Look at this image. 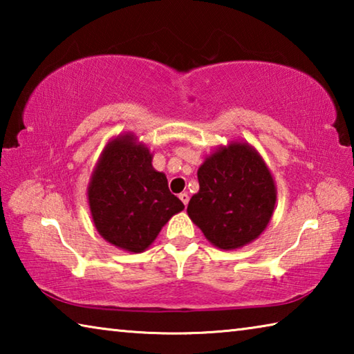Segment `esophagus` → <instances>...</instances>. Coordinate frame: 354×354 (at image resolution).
<instances>
[{
  "mask_svg": "<svg viewBox=\"0 0 354 354\" xmlns=\"http://www.w3.org/2000/svg\"><path fill=\"white\" fill-rule=\"evenodd\" d=\"M179 200H181L184 203V206H187L189 203V194H185V192H183V194H179Z\"/></svg>",
  "mask_w": 354,
  "mask_h": 354,
  "instance_id": "obj_1",
  "label": "esophagus"
}]
</instances>
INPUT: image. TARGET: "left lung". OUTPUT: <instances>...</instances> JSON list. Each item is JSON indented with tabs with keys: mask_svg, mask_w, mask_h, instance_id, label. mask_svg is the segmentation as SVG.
I'll return each mask as SVG.
<instances>
[{
	"mask_svg": "<svg viewBox=\"0 0 354 354\" xmlns=\"http://www.w3.org/2000/svg\"><path fill=\"white\" fill-rule=\"evenodd\" d=\"M196 175L200 190L190 198L187 214L214 247L242 248L266 231L274 212L277 185L254 147L241 140L220 145Z\"/></svg>",
	"mask_w": 354,
	"mask_h": 354,
	"instance_id": "8db88e82",
	"label": "left lung"
}]
</instances>
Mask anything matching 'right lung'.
<instances>
[{
  "instance_id": "add662e5",
  "label": "right lung",
  "mask_w": 354,
  "mask_h": 354,
  "mask_svg": "<svg viewBox=\"0 0 354 354\" xmlns=\"http://www.w3.org/2000/svg\"><path fill=\"white\" fill-rule=\"evenodd\" d=\"M153 154L133 133L107 142L87 187L93 225L113 247L142 253L173 215L184 209L169 190L165 173L153 169Z\"/></svg>"
}]
</instances>
